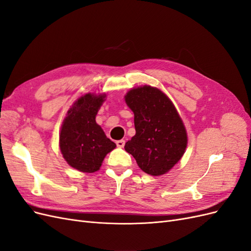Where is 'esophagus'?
Segmentation results:
<instances>
[{
    "label": "esophagus",
    "mask_w": 251,
    "mask_h": 251,
    "mask_svg": "<svg viewBox=\"0 0 251 251\" xmlns=\"http://www.w3.org/2000/svg\"><path fill=\"white\" fill-rule=\"evenodd\" d=\"M125 143H126V141H125L124 139H121V140H118V141H116L117 147H118V148H120V149L125 147Z\"/></svg>",
    "instance_id": "34e87169"
}]
</instances>
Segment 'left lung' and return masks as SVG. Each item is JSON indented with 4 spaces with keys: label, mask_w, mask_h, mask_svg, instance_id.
I'll return each instance as SVG.
<instances>
[{
    "label": "left lung",
    "mask_w": 251,
    "mask_h": 251,
    "mask_svg": "<svg viewBox=\"0 0 251 251\" xmlns=\"http://www.w3.org/2000/svg\"><path fill=\"white\" fill-rule=\"evenodd\" d=\"M126 103L134 113L136 134L125 150L151 176L170 172L187 147L185 126L173 101L160 89L140 86L127 91Z\"/></svg>",
    "instance_id": "left-lung-1"
}]
</instances>
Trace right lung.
<instances>
[{"label": "right lung", "mask_w": 251, "mask_h": 251, "mask_svg": "<svg viewBox=\"0 0 251 251\" xmlns=\"http://www.w3.org/2000/svg\"><path fill=\"white\" fill-rule=\"evenodd\" d=\"M105 97L104 93L80 96L67 112L60 127V153L71 168L82 173L97 172L104 157L116 148L95 120Z\"/></svg>", "instance_id": "right-lung-1"}]
</instances>
